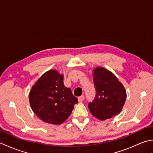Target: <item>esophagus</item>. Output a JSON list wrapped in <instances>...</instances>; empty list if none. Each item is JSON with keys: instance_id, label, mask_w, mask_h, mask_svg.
<instances>
[{"instance_id": "1", "label": "esophagus", "mask_w": 153, "mask_h": 153, "mask_svg": "<svg viewBox=\"0 0 153 153\" xmlns=\"http://www.w3.org/2000/svg\"><path fill=\"white\" fill-rule=\"evenodd\" d=\"M84 99H85V97H84L83 95L80 96V97H78V101H79V102H82L83 100H84Z\"/></svg>"}]
</instances>
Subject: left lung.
Wrapping results in <instances>:
<instances>
[{"mask_svg": "<svg viewBox=\"0 0 153 153\" xmlns=\"http://www.w3.org/2000/svg\"><path fill=\"white\" fill-rule=\"evenodd\" d=\"M96 95L88 107L92 114L100 120L111 118L122 111L126 100V91L111 71L97 67L93 72Z\"/></svg>", "mask_w": 153, "mask_h": 153, "instance_id": "left-lung-1", "label": "left lung"}]
</instances>
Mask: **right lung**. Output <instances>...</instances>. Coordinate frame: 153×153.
Returning <instances> with one entry per match:
<instances>
[{
  "mask_svg": "<svg viewBox=\"0 0 153 153\" xmlns=\"http://www.w3.org/2000/svg\"><path fill=\"white\" fill-rule=\"evenodd\" d=\"M33 112L43 122L60 125L71 114L78 102L70 88L64 86L63 76L50 70L33 85L29 95Z\"/></svg>",
  "mask_w": 153,
  "mask_h": 153,
  "instance_id": "right-lung-1",
  "label": "right lung"
}]
</instances>
